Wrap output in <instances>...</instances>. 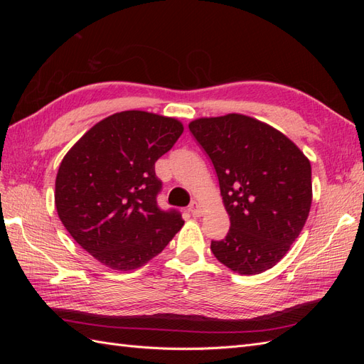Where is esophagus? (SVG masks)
Returning a JSON list of instances; mask_svg holds the SVG:
<instances>
[{
	"label": "esophagus",
	"mask_w": 364,
	"mask_h": 364,
	"mask_svg": "<svg viewBox=\"0 0 364 364\" xmlns=\"http://www.w3.org/2000/svg\"><path fill=\"white\" fill-rule=\"evenodd\" d=\"M188 211L193 214V217H200L202 206L197 203V202H191V205L188 206Z\"/></svg>",
	"instance_id": "obj_1"
}]
</instances>
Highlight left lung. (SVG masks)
<instances>
[{
  "label": "left lung",
  "instance_id": "1",
  "mask_svg": "<svg viewBox=\"0 0 364 364\" xmlns=\"http://www.w3.org/2000/svg\"><path fill=\"white\" fill-rule=\"evenodd\" d=\"M190 132L211 159L230 228L214 257L240 274L272 269L311 208V165L279 130L240 114L199 118Z\"/></svg>",
  "mask_w": 364,
  "mask_h": 364
}]
</instances>
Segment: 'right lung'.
Instances as JSON below:
<instances>
[{"mask_svg": "<svg viewBox=\"0 0 364 364\" xmlns=\"http://www.w3.org/2000/svg\"><path fill=\"white\" fill-rule=\"evenodd\" d=\"M178 119L124 111L75 142L56 178L60 222L86 252L114 270H134L164 250L183 226L158 206L155 162L182 135Z\"/></svg>", "mask_w": 364, "mask_h": 364, "instance_id": "obj_1", "label": "right lung"}]
</instances>
